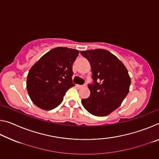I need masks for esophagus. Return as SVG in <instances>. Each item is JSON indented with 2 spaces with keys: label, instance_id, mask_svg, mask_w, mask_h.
Segmentation results:
<instances>
[{
  "label": "esophagus",
  "instance_id": "34e87169",
  "mask_svg": "<svg viewBox=\"0 0 159 159\" xmlns=\"http://www.w3.org/2000/svg\"><path fill=\"white\" fill-rule=\"evenodd\" d=\"M85 86H86L85 84V85H76V87H77L78 88H81L85 87Z\"/></svg>",
  "mask_w": 159,
  "mask_h": 159
}]
</instances>
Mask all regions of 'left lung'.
Returning a JSON list of instances; mask_svg holds the SVG:
<instances>
[{
	"mask_svg": "<svg viewBox=\"0 0 159 159\" xmlns=\"http://www.w3.org/2000/svg\"><path fill=\"white\" fill-rule=\"evenodd\" d=\"M89 61L93 83L88 84L89 98L81 103L91 114L105 116L121 104L128 94L131 80L126 67L114 55L104 49L80 51Z\"/></svg>",
	"mask_w": 159,
	"mask_h": 159,
	"instance_id": "1",
	"label": "left lung"
}]
</instances>
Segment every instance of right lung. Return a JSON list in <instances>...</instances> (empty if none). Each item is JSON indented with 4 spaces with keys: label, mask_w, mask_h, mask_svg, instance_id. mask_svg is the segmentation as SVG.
<instances>
[{
    "label": "right lung",
    "mask_w": 159,
    "mask_h": 159,
    "mask_svg": "<svg viewBox=\"0 0 159 159\" xmlns=\"http://www.w3.org/2000/svg\"><path fill=\"white\" fill-rule=\"evenodd\" d=\"M79 52L57 47L43 56L29 70L26 88L34 104L44 110L60 105L72 82V66Z\"/></svg>",
    "instance_id": "add662e5"
}]
</instances>
